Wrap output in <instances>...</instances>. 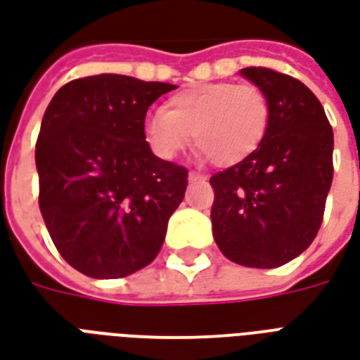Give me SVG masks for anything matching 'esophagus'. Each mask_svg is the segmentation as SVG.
Masks as SVG:
<instances>
[{"mask_svg": "<svg viewBox=\"0 0 360 360\" xmlns=\"http://www.w3.org/2000/svg\"><path fill=\"white\" fill-rule=\"evenodd\" d=\"M188 181H206V175L200 172H191L188 173Z\"/></svg>", "mask_w": 360, "mask_h": 360, "instance_id": "34e87169", "label": "esophagus"}]
</instances>
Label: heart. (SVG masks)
Here are the masks:
<instances>
[{
  "label": "heart",
  "mask_w": 360,
  "mask_h": 360,
  "mask_svg": "<svg viewBox=\"0 0 360 360\" xmlns=\"http://www.w3.org/2000/svg\"><path fill=\"white\" fill-rule=\"evenodd\" d=\"M273 122L271 98L259 85L207 82L169 97L166 110L145 120L148 145L172 160L191 143L215 166H233L254 154Z\"/></svg>",
  "instance_id": "obj_1"
}]
</instances>
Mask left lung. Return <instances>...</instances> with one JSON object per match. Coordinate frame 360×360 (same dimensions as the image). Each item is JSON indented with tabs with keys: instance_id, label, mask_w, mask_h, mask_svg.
Listing matches in <instances>:
<instances>
[{
	"instance_id": "8db88e82",
	"label": "left lung",
	"mask_w": 360,
	"mask_h": 360,
	"mask_svg": "<svg viewBox=\"0 0 360 360\" xmlns=\"http://www.w3.org/2000/svg\"><path fill=\"white\" fill-rule=\"evenodd\" d=\"M267 93L273 122L262 146L212 175L214 238L231 262L275 269L315 240L334 177V131L315 93L265 66L240 72Z\"/></svg>"
}]
</instances>
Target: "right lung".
Instances as JSON below:
<instances>
[{"label": "right lung", "mask_w": 360, "mask_h": 360, "mask_svg": "<svg viewBox=\"0 0 360 360\" xmlns=\"http://www.w3.org/2000/svg\"><path fill=\"white\" fill-rule=\"evenodd\" d=\"M175 85L98 74L63 85L36 143L39 212L68 265L122 278L154 262L188 183L187 167L154 156L148 106Z\"/></svg>", "instance_id": "1"}]
</instances>
